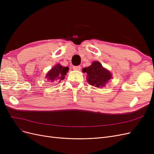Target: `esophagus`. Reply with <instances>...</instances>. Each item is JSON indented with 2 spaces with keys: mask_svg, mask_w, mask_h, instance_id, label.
<instances>
[{
  "mask_svg": "<svg viewBox=\"0 0 154 154\" xmlns=\"http://www.w3.org/2000/svg\"><path fill=\"white\" fill-rule=\"evenodd\" d=\"M73 69L75 70V71H80L81 69V66H73L72 67Z\"/></svg>",
  "mask_w": 154,
  "mask_h": 154,
  "instance_id": "1",
  "label": "esophagus"
}]
</instances>
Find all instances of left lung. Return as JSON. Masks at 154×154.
<instances>
[{
  "mask_svg": "<svg viewBox=\"0 0 154 154\" xmlns=\"http://www.w3.org/2000/svg\"><path fill=\"white\" fill-rule=\"evenodd\" d=\"M82 71L87 74L88 83L96 87H103L112 78L110 72L102 67L99 62H92L91 66L83 68Z\"/></svg>",
  "mask_w": 154,
  "mask_h": 154,
  "instance_id": "8db88e82",
  "label": "left lung"
}]
</instances>
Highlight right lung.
<instances>
[{
    "label": "right lung",
    "mask_w": 154,
    "mask_h": 154,
    "mask_svg": "<svg viewBox=\"0 0 154 154\" xmlns=\"http://www.w3.org/2000/svg\"><path fill=\"white\" fill-rule=\"evenodd\" d=\"M69 68L68 67H62L61 65L57 64L48 72L46 78L51 82L58 80L59 82L63 80L67 74Z\"/></svg>",
    "instance_id": "right-lung-1"
}]
</instances>
